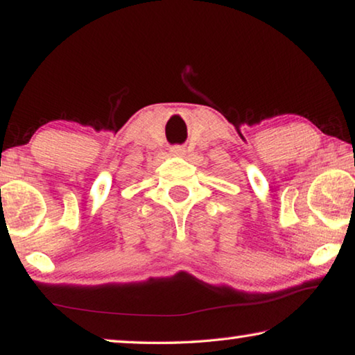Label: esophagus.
I'll return each instance as SVG.
<instances>
[{
    "label": "esophagus",
    "instance_id": "obj_1",
    "mask_svg": "<svg viewBox=\"0 0 355 355\" xmlns=\"http://www.w3.org/2000/svg\"><path fill=\"white\" fill-rule=\"evenodd\" d=\"M184 147H182V146H173V147H171V153L172 155H175V156H182V155H184Z\"/></svg>",
    "mask_w": 355,
    "mask_h": 355
}]
</instances>
